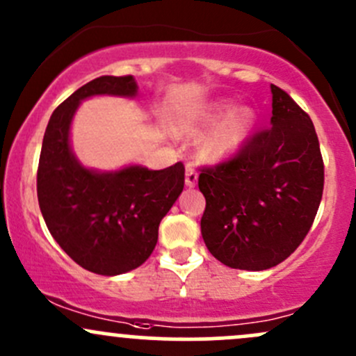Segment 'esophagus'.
<instances>
[{
	"label": "esophagus",
	"instance_id": "esophagus-1",
	"mask_svg": "<svg viewBox=\"0 0 356 356\" xmlns=\"http://www.w3.org/2000/svg\"><path fill=\"white\" fill-rule=\"evenodd\" d=\"M197 179H198L197 171H195V168H192L188 164V166H186V170H185V183H186V186L193 188V186L197 185Z\"/></svg>",
	"mask_w": 356,
	"mask_h": 356
}]
</instances>
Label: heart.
<instances>
[{
    "label": "heart",
    "instance_id": "b5f03b06",
    "mask_svg": "<svg viewBox=\"0 0 356 356\" xmlns=\"http://www.w3.org/2000/svg\"><path fill=\"white\" fill-rule=\"evenodd\" d=\"M234 106L232 100H217L179 118L178 129L188 136L217 124L200 143V154L207 161H222L234 154L253 129L254 113L250 108L234 110Z\"/></svg>",
    "mask_w": 356,
    "mask_h": 356
}]
</instances>
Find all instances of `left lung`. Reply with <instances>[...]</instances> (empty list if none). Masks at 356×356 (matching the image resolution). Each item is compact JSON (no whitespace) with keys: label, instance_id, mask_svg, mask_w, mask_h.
<instances>
[{"label":"left lung","instance_id":"8db88e82","mask_svg":"<svg viewBox=\"0 0 356 356\" xmlns=\"http://www.w3.org/2000/svg\"><path fill=\"white\" fill-rule=\"evenodd\" d=\"M270 127L234 156L202 168L200 227L213 258L238 270H268L307 236L324 188V163L311 117L271 85Z\"/></svg>","mask_w":356,"mask_h":356}]
</instances>
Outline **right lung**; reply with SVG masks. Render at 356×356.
<instances>
[{
  "label": "right lung",
  "mask_w": 356,
  "mask_h": 356,
  "mask_svg": "<svg viewBox=\"0 0 356 356\" xmlns=\"http://www.w3.org/2000/svg\"><path fill=\"white\" fill-rule=\"evenodd\" d=\"M136 93L132 76H100L76 90L49 120L37 170V197L52 238L79 266L106 277L137 268L151 256L159 222L185 186L183 163L98 173L72 154L70 127L81 100Z\"/></svg>",
  "instance_id": "add662e5"
}]
</instances>
